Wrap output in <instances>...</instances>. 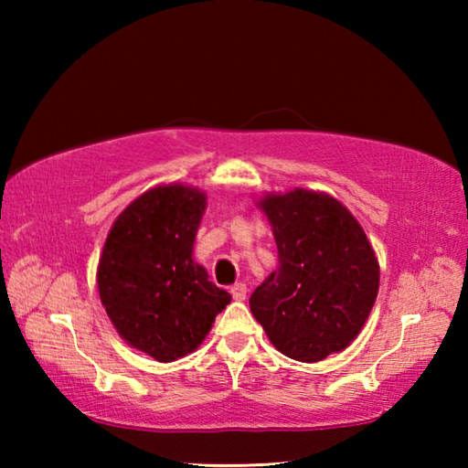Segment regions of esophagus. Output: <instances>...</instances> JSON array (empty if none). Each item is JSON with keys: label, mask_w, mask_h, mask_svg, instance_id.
I'll return each mask as SVG.
<instances>
[{"label": "esophagus", "mask_w": 468, "mask_h": 468, "mask_svg": "<svg viewBox=\"0 0 468 468\" xmlns=\"http://www.w3.org/2000/svg\"><path fill=\"white\" fill-rule=\"evenodd\" d=\"M231 295L235 301H245V297H248V287L243 282H237L231 287Z\"/></svg>", "instance_id": "esophagus-1"}]
</instances>
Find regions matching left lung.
<instances>
[{
  "label": "left lung",
  "mask_w": 468,
  "mask_h": 468,
  "mask_svg": "<svg viewBox=\"0 0 468 468\" xmlns=\"http://www.w3.org/2000/svg\"><path fill=\"white\" fill-rule=\"evenodd\" d=\"M272 227L279 268L251 292L250 310L291 359L340 353L366 326L379 264L363 227L326 192L295 187L256 202Z\"/></svg>",
  "instance_id": "8db88e82"
}]
</instances>
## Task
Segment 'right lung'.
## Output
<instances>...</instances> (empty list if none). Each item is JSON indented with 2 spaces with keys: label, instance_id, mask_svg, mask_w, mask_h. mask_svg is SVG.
Instances as JSON below:
<instances>
[{
  "label": "right lung",
  "instance_id": "right-lung-1",
  "mask_svg": "<svg viewBox=\"0 0 468 468\" xmlns=\"http://www.w3.org/2000/svg\"><path fill=\"white\" fill-rule=\"evenodd\" d=\"M204 210L200 187H150L115 218L99 258L97 287L111 324L161 363L194 353L231 303L194 260Z\"/></svg>",
  "mask_w": 468,
  "mask_h": 468
}]
</instances>
